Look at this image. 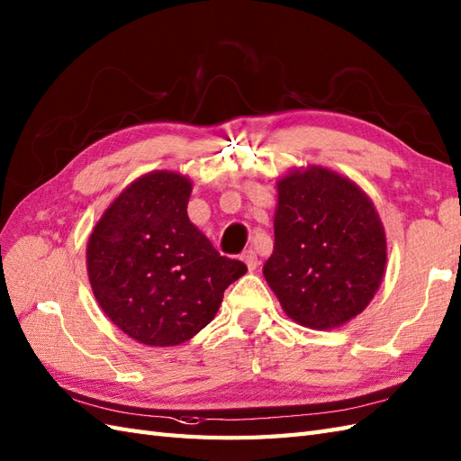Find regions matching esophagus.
<instances>
[{
  "mask_svg": "<svg viewBox=\"0 0 461 461\" xmlns=\"http://www.w3.org/2000/svg\"><path fill=\"white\" fill-rule=\"evenodd\" d=\"M241 259H243V263H245V265H248V269H249V271H253L255 267L259 265V259H257V253H255L253 249H248V251H245V253L241 255Z\"/></svg>",
  "mask_w": 461,
  "mask_h": 461,
  "instance_id": "obj_1",
  "label": "esophagus"
}]
</instances>
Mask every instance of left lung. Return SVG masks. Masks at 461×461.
I'll use <instances>...</instances> for the list:
<instances>
[{
	"mask_svg": "<svg viewBox=\"0 0 461 461\" xmlns=\"http://www.w3.org/2000/svg\"><path fill=\"white\" fill-rule=\"evenodd\" d=\"M275 248L263 275L288 318L328 330L363 312L387 263L384 230L357 185L324 167L276 182Z\"/></svg>",
	"mask_w": 461,
	"mask_h": 461,
	"instance_id": "1",
	"label": "left lung"
}]
</instances>
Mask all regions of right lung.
I'll return each instance as SVG.
<instances>
[{"instance_id":"obj_1","label":"right lung","mask_w":461,"mask_h":461,"mask_svg":"<svg viewBox=\"0 0 461 461\" xmlns=\"http://www.w3.org/2000/svg\"><path fill=\"white\" fill-rule=\"evenodd\" d=\"M190 192L186 176L149 173L113 200L90 235L95 301L139 344L168 348L196 336L216 316L223 291L248 271L188 220Z\"/></svg>"}]
</instances>
